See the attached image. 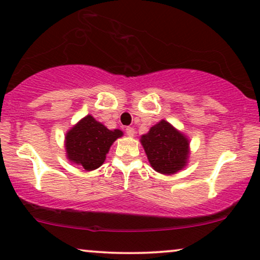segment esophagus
<instances>
[{
  "mask_svg": "<svg viewBox=\"0 0 260 260\" xmlns=\"http://www.w3.org/2000/svg\"><path fill=\"white\" fill-rule=\"evenodd\" d=\"M125 133H126V135L129 136V137H134L135 136V129H134V127H126V130H125Z\"/></svg>",
  "mask_w": 260,
  "mask_h": 260,
  "instance_id": "34e87169",
  "label": "esophagus"
}]
</instances>
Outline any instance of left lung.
I'll use <instances>...</instances> for the list:
<instances>
[{
    "label": "left lung",
    "instance_id": "8db88e82",
    "mask_svg": "<svg viewBox=\"0 0 260 260\" xmlns=\"http://www.w3.org/2000/svg\"><path fill=\"white\" fill-rule=\"evenodd\" d=\"M150 166L162 175H174L188 164L189 139L166 120H160L141 136Z\"/></svg>",
    "mask_w": 260,
    "mask_h": 260
}]
</instances>
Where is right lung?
Masks as SVG:
<instances>
[{
	"mask_svg": "<svg viewBox=\"0 0 260 260\" xmlns=\"http://www.w3.org/2000/svg\"><path fill=\"white\" fill-rule=\"evenodd\" d=\"M121 136V130L107 129L88 114L66 133V158L86 171H92L104 164L111 146Z\"/></svg>",
	"mask_w": 260,
	"mask_h": 260,
	"instance_id": "right-lung-1",
	"label": "right lung"
}]
</instances>
